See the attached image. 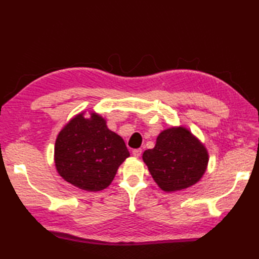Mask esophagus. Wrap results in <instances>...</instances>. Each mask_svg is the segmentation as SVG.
I'll use <instances>...</instances> for the list:
<instances>
[{"instance_id":"obj_1","label":"esophagus","mask_w":259,"mask_h":259,"mask_svg":"<svg viewBox=\"0 0 259 259\" xmlns=\"http://www.w3.org/2000/svg\"><path fill=\"white\" fill-rule=\"evenodd\" d=\"M141 153H142V149H141V148H138V149H134V150H133V155H134L135 157H140Z\"/></svg>"}]
</instances>
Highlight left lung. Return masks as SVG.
Wrapping results in <instances>:
<instances>
[{
	"instance_id": "left-lung-1",
	"label": "left lung",
	"mask_w": 259,
	"mask_h": 259,
	"mask_svg": "<svg viewBox=\"0 0 259 259\" xmlns=\"http://www.w3.org/2000/svg\"><path fill=\"white\" fill-rule=\"evenodd\" d=\"M158 186L164 191L181 190L195 185L206 171L208 155L188 130L171 128L158 136L153 149L142 155Z\"/></svg>"
}]
</instances>
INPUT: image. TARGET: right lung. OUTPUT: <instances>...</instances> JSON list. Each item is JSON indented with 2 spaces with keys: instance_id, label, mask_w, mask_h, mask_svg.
<instances>
[{
  "instance_id": "1",
  "label": "right lung",
  "mask_w": 259,
  "mask_h": 259,
  "mask_svg": "<svg viewBox=\"0 0 259 259\" xmlns=\"http://www.w3.org/2000/svg\"><path fill=\"white\" fill-rule=\"evenodd\" d=\"M130 153L123 139L110 131L100 115H76L59 134L54 160L68 183L88 191L102 190L111 184Z\"/></svg>"
}]
</instances>
